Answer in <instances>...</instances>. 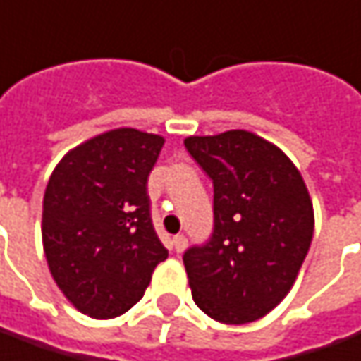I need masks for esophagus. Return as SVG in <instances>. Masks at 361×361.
<instances>
[{"label":"esophagus","mask_w":361,"mask_h":361,"mask_svg":"<svg viewBox=\"0 0 361 361\" xmlns=\"http://www.w3.org/2000/svg\"><path fill=\"white\" fill-rule=\"evenodd\" d=\"M173 248L176 252H183L188 248V238L183 236V234H178V236H173Z\"/></svg>","instance_id":"1"}]
</instances>
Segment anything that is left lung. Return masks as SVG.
<instances>
[{
  "label": "left lung",
  "instance_id": "1",
  "mask_svg": "<svg viewBox=\"0 0 361 361\" xmlns=\"http://www.w3.org/2000/svg\"><path fill=\"white\" fill-rule=\"evenodd\" d=\"M183 145L215 191L211 238L183 254L193 301L224 324L258 321L289 293L311 246L307 185L276 145L248 130Z\"/></svg>",
  "mask_w": 361,
  "mask_h": 361
}]
</instances>
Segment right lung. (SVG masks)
Returning <instances> with one entry per match:
<instances>
[{"mask_svg": "<svg viewBox=\"0 0 361 361\" xmlns=\"http://www.w3.org/2000/svg\"><path fill=\"white\" fill-rule=\"evenodd\" d=\"M164 137L113 128L72 148L42 199V246L60 291L92 319L137 305L168 258L150 216L148 176Z\"/></svg>", "mask_w": 361, "mask_h": 361, "instance_id": "add662e5", "label": "right lung"}]
</instances>
